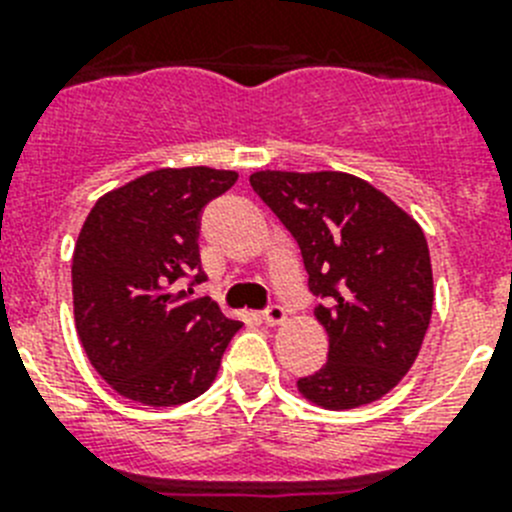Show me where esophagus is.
I'll return each mask as SVG.
<instances>
[{"label": "esophagus", "instance_id": "1", "mask_svg": "<svg viewBox=\"0 0 512 512\" xmlns=\"http://www.w3.org/2000/svg\"><path fill=\"white\" fill-rule=\"evenodd\" d=\"M261 315H264V323L279 325L284 320V307L279 305V302H269V305H266V310L261 312Z\"/></svg>", "mask_w": 512, "mask_h": 512}]
</instances>
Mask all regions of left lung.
Segmentation results:
<instances>
[{
	"mask_svg": "<svg viewBox=\"0 0 512 512\" xmlns=\"http://www.w3.org/2000/svg\"><path fill=\"white\" fill-rule=\"evenodd\" d=\"M253 192L297 241L328 361L297 379L330 410L379 400L413 366L433 310L428 243L408 212L351 174L256 171Z\"/></svg>",
	"mask_w": 512,
	"mask_h": 512,
	"instance_id": "obj_1",
	"label": "left lung"
}]
</instances>
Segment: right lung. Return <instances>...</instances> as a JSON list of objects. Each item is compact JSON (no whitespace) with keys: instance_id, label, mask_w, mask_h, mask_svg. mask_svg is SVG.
I'll list each match as a JSON object with an SVG mask.
<instances>
[{"instance_id":"obj_1","label":"right lung","mask_w":512,"mask_h":512,"mask_svg":"<svg viewBox=\"0 0 512 512\" xmlns=\"http://www.w3.org/2000/svg\"><path fill=\"white\" fill-rule=\"evenodd\" d=\"M235 179L207 166L158 169L104 194L84 220L71 264L76 330L122 397L153 408L194 400L243 325L194 297L207 279L202 212Z\"/></svg>"}]
</instances>
